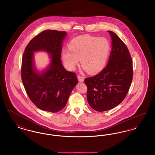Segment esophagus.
<instances>
[{
    "instance_id": "34e87169",
    "label": "esophagus",
    "mask_w": 155,
    "mask_h": 155,
    "mask_svg": "<svg viewBox=\"0 0 155 155\" xmlns=\"http://www.w3.org/2000/svg\"><path fill=\"white\" fill-rule=\"evenodd\" d=\"M77 78H78V81H80V82H83V81H84V77L83 76H82V75H77Z\"/></svg>"
}]
</instances>
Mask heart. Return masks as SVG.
Here are the masks:
<instances>
[{"mask_svg":"<svg viewBox=\"0 0 155 155\" xmlns=\"http://www.w3.org/2000/svg\"><path fill=\"white\" fill-rule=\"evenodd\" d=\"M69 49L61 55L67 68L73 70L81 60L82 67L89 73L99 72L105 66L110 50V44L105 38L82 35L72 39Z\"/></svg>","mask_w":155,"mask_h":155,"instance_id":"1","label":"heart"}]
</instances>
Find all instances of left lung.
I'll return each instance as SVG.
<instances>
[{"mask_svg": "<svg viewBox=\"0 0 155 155\" xmlns=\"http://www.w3.org/2000/svg\"><path fill=\"white\" fill-rule=\"evenodd\" d=\"M107 65L96 75L86 78L87 100L97 111L109 110L124 99L133 80V61L125 44L113 32Z\"/></svg>", "mask_w": 155, "mask_h": 155, "instance_id": "1", "label": "left lung"}]
</instances>
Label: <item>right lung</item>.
<instances>
[{
    "label": "right lung",
    "instance_id": "obj_1",
    "mask_svg": "<svg viewBox=\"0 0 155 155\" xmlns=\"http://www.w3.org/2000/svg\"><path fill=\"white\" fill-rule=\"evenodd\" d=\"M65 31L45 30L30 41L23 54L22 83L31 101L42 110L56 113L63 109L71 91L78 84L76 74L63 66L61 58ZM45 51L50 54V66L38 73L33 63V52Z\"/></svg>",
    "mask_w": 155,
    "mask_h": 155
}]
</instances>
